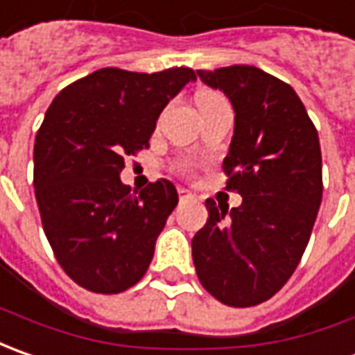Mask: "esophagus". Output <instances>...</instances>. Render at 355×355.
<instances>
[{
    "instance_id": "obj_1",
    "label": "esophagus",
    "mask_w": 355,
    "mask_h": 355,
    "mask_svg": "<svg viewBox=\"0 0 355 355\" xmlns=\"http://www.w3.org/2000/svg\"><path fill=\"white\" fill-rule=\"evenodd\" d=\"M178 198H180V202L192 200V198H194V194H192V192L187 189H178Z\"/></svg>"
}]
</instances>
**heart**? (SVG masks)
<instances>
[{"label": "heart", "mask_w": 355, "mask_h": 355, "mask_svg": "<svg viewBox=\"0 0 355 355\" xmlns=\"http://www.w3.org/2000/svg\"><path fill=\"white\" fill-rule=\"evenodd\" d=\"M200 96H204V98H222L220 94H216V92H202ZM182 168H184V171H189L190 166L189 165H182Z\"/></svg>", "instance_id": "obj_1"}]
</instances>
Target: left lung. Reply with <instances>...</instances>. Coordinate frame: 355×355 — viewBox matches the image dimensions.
I'll use <instances>...</instances> for the list:
<instances>
[{
	"label": "left lung",
	"instance_id": "left-lung-1",
	"mask_svg": "<svg viewBox=\"0 0 355 355\" xmlns=\"http://www.w3.org/2000/svg\"><path fill=\"white\" fill-rule=\"evenodd\" d=\"M234 105V137L222 163L238 208L206 200L208 222L192 238L202 287L227 306L271 299L295 273L322 200L316 128L287 82L248 64L196 70Z\"/></svg>",
	"mask_w": 355,
	"mask_h": 355
}]
</instances>
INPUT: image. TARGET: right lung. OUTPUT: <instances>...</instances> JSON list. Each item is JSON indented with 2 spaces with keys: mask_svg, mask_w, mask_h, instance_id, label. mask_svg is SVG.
<instances>
[{
  "mask_svg": "<svg viewBox=\"0 0 355 355\" xmlns=\"http://www.w3.org/2000/svg\"><path fill=\"white\" fill-rule=\"evenodd\" d=\"M196 74L100 68L56 94L35 137V196L44 236L74 283L116 295L133 287L178 204L175 184L139 194L119 178L125 157L149 147L165 105Z\"/></svg>",
  "mask_w": 355,
  "mask_h": 355,
  "instance_id": "1",
  "label": "right lung"
}]
</instances>
